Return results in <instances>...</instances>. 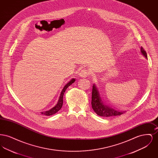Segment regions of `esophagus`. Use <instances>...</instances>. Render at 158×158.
Wrapping results in <instances>:
<instances>
[{"label": "esophagus", "mask_w": 158, "mask_h": 158, "mask_svg": "<svg viewBox=\"0 0 158 158\" xmlns=\"http://www.w3.org/2000/svg\"><path fill=\"white\" fill-rule=\"evenodd\" d=\"M88 75H89V72H88V70H87V69H82L79 73V76L83 77H86Z\"/></svg>", "instance_id": "obj_1"}]
</instances>
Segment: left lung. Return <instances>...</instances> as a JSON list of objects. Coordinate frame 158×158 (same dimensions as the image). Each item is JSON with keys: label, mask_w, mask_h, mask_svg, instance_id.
I'll return each mask as SVG.
<instances>
[{"label": "left lung", "mask_w": 158, "mask_h": 158, "mask_svg": "<svg viewBox=\"0 0 158 158\" xmlns=\"http://www.w3.org/2000/svg\"><path fill=\"white\" fill-rule=\"evenodd\" d=\"M140 52L146 59H148L147 54L142 47L140 48ZM92 108L94 111L98 115L101 117H111L120 115L126 111H121L120 110H115L111 106L106 105L102 101L100 95L98 88L95 84L93 85L92 92Z\"/></svg>", "instance_id": "obj_1"}]
</instances>
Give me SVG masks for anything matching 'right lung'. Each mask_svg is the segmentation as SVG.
<instances>
[{
  "mask_svg": "<svg viewBox=\"0 0 158 158\" xmlns=\"http://www.w3.org/2000/svg\"><path fill=\"white\" fill-rule=\"evenodd\" d=\"M75 79L73 78V79H72L67 84H66V85L63 87V89L61 91L60 97H59V101H58L57 104L55 105L54 107H53L52 108H51L50 110H48V111H46L41 112V114H44V115H45L49 116V115H53V114H56L57 112H58V111L60 110V109L61 108L62 105H63V98L64 93L65 92V91L67 89V88H68V87H69L70 85H71L73 83L75 82Z\"/></svg>",
  "mask_w": 158,
  "mask_h": 158,
  "instance_id": "add662e5",
  "label": "right lung"
}]
</instances>
